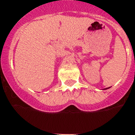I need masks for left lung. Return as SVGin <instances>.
Here are the masks:
<instances>
[{"label": "left lung", "mask_w": 135, "mask_h": 135, "mask_svg": "<svg viewBox=\"0 0 135 135\" xmlns=\"http://www.w3.org/2000/svg\"><path fill=\"white\" fill-rule=\"evenodd\" d=\"M110 88V87H109ZM109 88H105V89H103V90H107V89H109Z\"/></svg>", "instance_id": "8db88e82"}]
</instances>
